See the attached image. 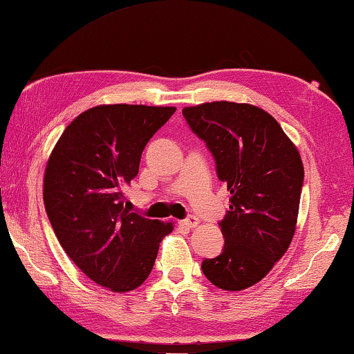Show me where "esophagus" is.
<instances>
[{"instance_id": "esophagus-1", "label": "esophagus", "mask_w": 354, "mask_h": 354, "mask_svg": "<svg viewBox=\"0 0 354 354\" xmlns=\"http://www.w3.org/2000/svg\"><path fill=\"white\" fill-rule=\"evenodd\" d=\"M180 224L185 225V227H196V225L199 224V219L196 218V216H193V215H189V216H187L185 219H182Z\"/></svg>"}]
</instances>
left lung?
Listing matches in <instances>:
<instances>
[{
    "label": "left lung",
    "instance_id": "1",
    "mask_svg": "<svg viewBox=\"0 0 354 354\" xmlns=\"http://www.w3.org/2000/svg\"><path fill=\"white\" fill-rule=\"evenodd\" d=\"M182 113L230 191L229 210L219 221L223 252L204 259L202 271L223 290H243L263 279L290 246L303 161L273 115L257 106L212 102Z\"/></svg>",
    "mask_w": 354,
    "mask_h": 354
}]
</instances>
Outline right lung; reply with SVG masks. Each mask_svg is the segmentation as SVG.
<instances>
[{
  "instance_id": "1",
  "label": "right lung",
  "mask_w": 354,
  "mask_h": 354,
  "mask_svg": "<svg viewBox=\"0 0 354 354\" xmlns=\"http://www.w3.org/2000/svg\"><path fill=\"white\" fill-rule=\"evenodd\" d=\"M174 106L102 105L71 122L50 155L44 202L56 239L98 286L130 292L147 279L171 223L124 207L144 147Z\"/></svg>"
}]
</instances>
